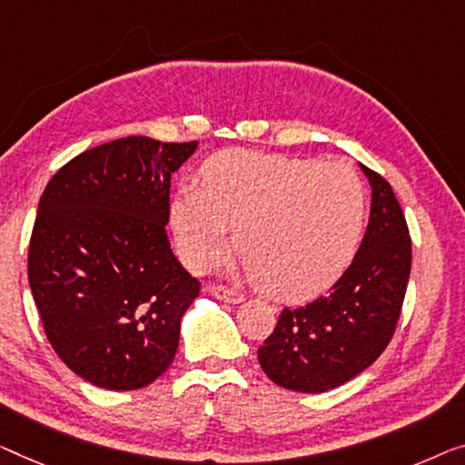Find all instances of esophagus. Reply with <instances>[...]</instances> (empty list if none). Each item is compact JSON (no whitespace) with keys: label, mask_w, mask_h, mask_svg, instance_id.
Segmentation results:
<instances>
[{"label":"esophagus","mask_w":465,"mask_h":465,"mask_svg":"<svg viewBox=\"0 0 465 465\" xmlns=\"http://www.w3.org/2000/svg\"><path fill=\"white\" fill-rule=\"evenodd\" d=\"M211 294H213L217 301L232 302V304L244 301V296H242L240 292H235V290L225 288V286H213V288H211Z\"/></svg>","instance_id":"obj_1"}]
</instances>
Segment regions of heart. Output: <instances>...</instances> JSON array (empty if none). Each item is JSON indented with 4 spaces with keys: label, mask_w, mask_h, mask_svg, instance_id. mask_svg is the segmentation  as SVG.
<instances>
[{
    "label": "heart",
    "mask_w": 465,
    "mask_h": 465,
    "mask_svg": "<svg viewBox=\"0 0 465 465\" xmlns=\"http://www.w3.org/2000/svg\"><path fill=\"white\" fill-rule=\"evenodd\" d=\"M169 204L177 254L192 269L213 267L230 244L242 272L267 296L309 301L341 277L365 223V193L349 166L254 150H221Z\"/></svg>",
    "instance_id": "b5f03b06"
}]
</instances>
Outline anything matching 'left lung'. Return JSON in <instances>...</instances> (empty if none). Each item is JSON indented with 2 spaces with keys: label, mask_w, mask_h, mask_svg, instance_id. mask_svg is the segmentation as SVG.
Masks as SVG:
<instances>
[{
  "label": "left lung",
  "mask_w": 465,
  "mask_h": 465,
  "mask_svg": "<svg viewBox=\"0 0 465 465\" xmlns=\"http://www.w3.org/2000/svg\"><path fill=\"white\" fill-rule=\"evenodd\" d=\"M371 188L370 223L349 269L330 294L283 309L259 349L277 386L325 392L367 370L391 342L411 272V240L391 183L359 163Z\"/></svg>",
  "instance_id": "obj_1"
}]
</instances>
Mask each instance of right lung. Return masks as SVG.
Segmentation results:
<instances>
[{
    "label": "right lung",
    "instance_id": "right-lung-1",
    "mask_svg": "<svg viewBox=\"0 0 465 465\" xmlns=\"http://www.w3.org/2000/svg\"><path fill=\"white\" fill-rule=\"evenodd\" d=\"M198 142L131 135L74 156L50 179L29 244V283L47 341L106 391L154 382L200 292L166 238L171 175Z\"/></svg>",
    "mask_w": 465,
    "mask_h": 465
}]
</instances>
